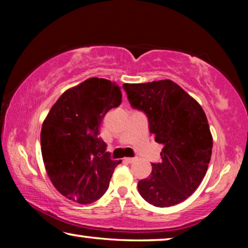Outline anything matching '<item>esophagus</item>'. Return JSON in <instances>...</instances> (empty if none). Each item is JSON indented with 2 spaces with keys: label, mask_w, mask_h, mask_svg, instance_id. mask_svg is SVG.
<instances>
[{
  "label": "esophagus",
  "mask_w": 248,
  "mask_h": 248,
  "mask_svg": "<svg viewBox=\"0 0 248 248\" xmlns=\"http://www.w3.org/2000/svg\"><path fill=\"white\" fill-rule=\"evenodd\" d=\"M137 159L135 158H125V161L128 162V164H132V162H134Z\"/></svg>",
  "instance_id": "1"
}]
</instances>
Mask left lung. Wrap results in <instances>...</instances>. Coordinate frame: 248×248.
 Here are the masks:
<instances>
[{
  "instance_id": "1",
  "label": "left lung",
  "mask_w": 248,
  "mask_h": 248,
  "mask_svg": "<svg viewBox=\"0 0 248 248\" xmlns=\"http://www.w3.org/2000/svg\"><path fill=\"white\" fill-rule=\"evenodd\" d=\"M131 106L147 115L155 141L164 145L161 161L151 164L138 189L159 208L178 204L201 184L212 154V135L204 110L171 80L124 83Z\"/></svg>"
}]
</instances>
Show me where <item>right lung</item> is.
Here are the masks:
<instances>
[{"label":"right lung","instance_id":"1","mask_svg":"<svg viewBox=\"0 0 248 248\" xmlns=\"http://www.w3.org/2000/svg\"><path fill=\"white\" fill-rule=\"evenodd\" d=\"M122 103L121 87L90 78L67 89L44 121L40 145L47 175L61 194L80 204L97 201L107 191L114 169L99 126L107 111Z\"/></svg>","mask_w":248,"mask_h":248}]
</instances>
